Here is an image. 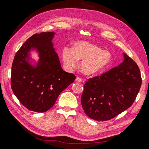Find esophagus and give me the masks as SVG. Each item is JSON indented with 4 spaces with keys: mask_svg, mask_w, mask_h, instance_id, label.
<instances>
[{
    "mask_svg": "<svg viewBox=\"0 0 149 149\" xmlns=\"http://www.w3.org/2000/svg\"><path fill=\"white\" fill-rule=\"evenodd\" d=\"M76 82H82V78H81V77H76Z\"/></svg>",
    "mask_w": 149,
    "mask_h": 149,
    "instance_id": "34e87169",
    "label": "esophagus"
}]
</instances>
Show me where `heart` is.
<instances>
[{"instance_id":"1","label":"heart","mask_w":149,"mask_h":149,"mask_svg":"<svg viewBox=\"0 0 149 149\" xmlns=\"http://www.w3.org/2000/svg\"><path fill=\"white\" fill-rule=\"evenodd\" d=\"M63 65L68 70L77 67L78 60H82L81 68L87 75H95L101 72L111 61V53L96 45L87 42L79 41L74 48L64 47L62 51Z\"/></svg>"}]
</instances>
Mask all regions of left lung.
<instances>
[{
    "instance_id": "obj_1",
    "label": "left lung",
    "mask_w": 149,
    "mask_h": 149,
    "mask_svg": "<svg viewBox=\"0 0 149 149\" xmlns=\"http://www.w3.org/2000/svg\"><path fill=\"white\" fill-rule=\"evenodd\" d=\"M124 58L119 66L85 83L81 104L89 118L110 120L129 108L135 100L142 84L140 70L125 53Z\"/></svg>"
}]
</instances>
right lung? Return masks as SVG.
Returning <instances> with one entry per match:
<instances>
[{"label":"right lung","mask_w":149,"mask_h":149,"mask_svg":"<svg viewBox=\"0 0 149 149\" xmlns=\"http://www.w3.org/2000/svg\"><path fill=\"white\" fill-rule=\"evenodd\" d=\"M54 32L34 34L16 53L12 64L11 86L25 107L42 113L50 109L61 92L73 82L76 76L61 67L52 39ZM36 49L40 59L36 66L29 64V53Z\"/></svg>","instance_id":"add662e5"}]
</instances>
